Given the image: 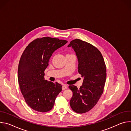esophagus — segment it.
Here are the masks:
<instances>
[{"mask_svg": "<svg viewBox=\"0 0 131 131\" xmlns=\"http://www.w3.org/2000/svg\"><path fill=\"white\" fill-rule=\"evenodd\" d=\"M67 86L66 85H65V84H64V85H63V86H62V89L63 90H65V89H67Z\"/></svg>", "mask_w": 131, "mask_h": 131, "instance_id": "esophagus-1", "label": "esophagus"}]
</instances>
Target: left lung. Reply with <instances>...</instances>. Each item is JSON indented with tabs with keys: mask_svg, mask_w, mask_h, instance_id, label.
<instances>
[{
	"mask_svg": "<svg viewBox=\"0 0 131 131\" xmlns=\"http://www.w3.org/2000/svg\"><path fill=\"white\" fill-rule=\"evenodd\" d=\"M68 47H71L75 51L78 60V71L84 78L79 89L75 85L69 86L73 93L70 105L74 112L83 114L96 105L103 94L106 67L101 52L91 43L76 39L71 41Z\"/></svg>",
	"mask_w": 131,
	"mask_h": 131,
	"instance_id": "obj_1",
	"label": "left lung"
}]
</instances>
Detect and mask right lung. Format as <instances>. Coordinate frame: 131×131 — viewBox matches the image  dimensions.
Masks as SVG:
<instances>
[{
	"label": "right lung",
	"instance_id": "add662e5",
	"mask_svg": "<svg viewBox=\"0 0 131 131\" xmlns=\"http://www.w3.org/2000/svg\"><path fill=\"white\" fill-rule=\"evenodd\" d=\"M67 40L49 37L31 41L23 52L18 67V82L23 97L32 109L41 113L51 110L62 90L61 84L45 80V70L52 53Z\"/></svg>",
	"mask_w": 131,
	"mask_h": 131
}]
</instances>
